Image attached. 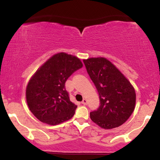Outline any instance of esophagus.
<instances>
[{"label": "esophagus", "mask_w": 160, "mask_h": 160, "mask_svg": "<svg viewBox=\"0 0 160 160\" xmlns=\"http://www.w3.org/2000/svg\"><path fill=\"white\" fill-rule=\"evenodd\" d=\"M82 104H83V105H86V104H87V100H86V99L84 98L83 100L82 101Z\"/></svg>", "instance_id": "1"}]
</instances>
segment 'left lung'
Masks as SVG:
<instances>
[{
	"label": "left lung",
	"instance_id": "1",
	"mask_svg": "<svg viewBox=\"0 0 160 160\" xmlns=\"http://www.w3.org/2000/svg\"><path fill=\"white\" fill-rule=\"evenodd\" d=\"M88 74L99 95L100 105L90 112L91 120L100 127H118L135 109V92L130 82L111 62L104 58L83 60Z\"/></svg>",
	"mask_w": 160,
	"mask_h": 160
}]
</instances>
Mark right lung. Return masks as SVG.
<instances>
[{
  "label": "right lung",
  "instance_id": "1",
  "mask_svg": "<svg viewBox=\"0 0 160 160\" xmlns=\"http://www.w3.org/2000/svg\"><path fill=\"white\" fill-rule=\"evenodd\" d=\"M82 67L77 57L57 53L43 64L29 81L26 100L29 109L41 122L58 125L70 120L78 106L70 101L65 82Z\"/></svg>",
  "mask_w": 160,
  "mask_h": 160
}]
</instances>
